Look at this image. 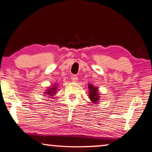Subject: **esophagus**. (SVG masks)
<instances>
[{
	"instance_id": "obj_1",
	"label": "esophagus",
	"mask_w": 152,
	"mask_h": 152,
	"mask_svg": "<svg viewBox=\"0 0 152 152\" xmlns=\"http://www.w3.org/2000/svg\"><path fill=\"white\" fill-rule=\"evenodd\" d=\"M71 78H72V80L73 82H76L77 80H78V76H77L76 75H72Z\"/></svg>"
}]
</instances>
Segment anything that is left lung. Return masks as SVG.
I'll use <instances>...</instances> for the list:
<instances>
[{
    "label": "left lung",
    "mask_w": 152,
    "mask_h": 152,
    "mask_svg": "<svg viewBox=\"0 0 152 152\" xmlns=\"http://www.w3.org/2000/svg\"><path fill=\"white\" fill-rule=\"evenodd\" d=\"M89 89V99L93 103H97L98 102L99 96L98 93V88L92 85H88Z\"/></svg>",
    "instance_id": "8db88e82"
}]
</instances>
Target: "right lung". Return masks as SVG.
Returning a JSON list of instances; mask_svg holds the SVG:
<instances>
[{
  "label": "right lung",
  "instance_id": "obj_1",
  "mask_svg": "<svg viewBox=\"0 0 152 152\" xmlns=\"http://www.w3.org/2000/svg\"><path fill=\"white\" fill-rule=\"evenodd\" d=\"M48 90L49 91H47V92H45L46 93L45 94H47V95H49L50 96H52L55 93L56 87H55V86H52V88H49Z\"/></svg>",
  "mask_w": 152,
  "mask_h": 152
}]
</instances>
